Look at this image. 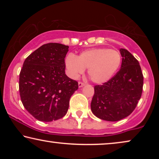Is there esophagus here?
<instances>
[{"mask_svg":"<svg viewBox=\"0 0 159 159\" xmlns=\"http://www.w3.org/2000/svg\"><path fill=\"white\" fill-rule=\"evenodd\" d=\"M78 85H79V88H82V87L84 86V83H83V82H78Z\"/></svg>","mask_w":159,"mask_h":159,"instance_id":"1","label":"esophagus"}]
</instances>
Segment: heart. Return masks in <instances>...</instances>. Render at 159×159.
Segmentation results:
<instances>
[{"label": "heart", "instance_id": "heart-1", "mask_svg": "<svg viewBox=\"0 0 159 159\" xmlns=\"http://www.w3.org/2000/svg\"><path fill=\"white\" fill-rule=\"evenodd\" d=\"M120 52L106 48H93L82 51L77 57L72 54L66 58L65 64L69 75L77 79L88 69L91 80L102 84L111 79L121 66Z\"/></svg>", "mask_w": 159, "mask_h": 159}]
</instances>
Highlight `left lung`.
Masks as SVG:
<instances>
[{"instance_id": "8db88e82", "label": "left lung", "mask_w": 159, "mask_h": 159, "mask_svg": "<svg viewBox=\"0 0 159 159\" xmlns=\"http://www.w3.org/2000/svg\"><path fill=\"white\" fill-rule=\"evenodd\" d=\"M121 69L111 79L94 87L91 110L98 118L116 121L131 114L143 93V75L138 61L121 48Z\"/></svg>"}]
</instances>
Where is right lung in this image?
Here are the masks:
<instances>
[{
	"label": "right lung",
	"mask_w": 159,
	"mask_h": 159,
	"mask_svg": "<svg viewBox=\"0 0 159 159\" xmlns=\"http://www.w3.org/2000/svg\"><path fill=\"white\" fill-rule=\"evenodd\" d=\"M68 45H43L26 58L19 74V93L26 110L42 121H56L67 113L78 82L65 74Z\"/></svg>",
	"instance_id": "obj_1"
}]
</instances>
